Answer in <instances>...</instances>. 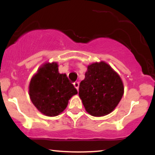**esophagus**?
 Segmentation results:
<instances>
[{
	"mask_svg": "<svg viewBox=\"0 0 155 155\" xmlns=\"http://www.w3.org/2000/svg\"><path fill=\"white\" fill-rule=\"evenodd\" d=\"M74 87H75V88L77 90H79V83L78 82V81H76V82L74 83Z\"/></svg>",
	"mask_w": 155,
	"mask_h": 155,
	"instance_id": "esophagus-1",
	"label": "esophagus"
}]
</instances>
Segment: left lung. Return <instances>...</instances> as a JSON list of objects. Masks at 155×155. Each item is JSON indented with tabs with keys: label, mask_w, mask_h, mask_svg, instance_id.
I'll use <instances>...</instances> for the list:
<instances>
[{
	"label": "left lung",
	"mask_w": 155,
	"mask_h": 155,
	"mask_svg": "<svg viewBox=\"0 0 155 155\" xmlns=\"http://www.w3.org/2000/svg\"><path fill=\"white\" fill-rule=\"evenodd\" d=\"M124 94L120 76L105 62L88 65L85 78L79 84V95L85 110L94 117L114 111Z\"/></svg>",
	"instance_id": "1"
}]
</instances>
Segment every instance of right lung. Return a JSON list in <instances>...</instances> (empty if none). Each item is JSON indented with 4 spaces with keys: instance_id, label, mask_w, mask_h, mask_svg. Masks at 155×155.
<instances>
[{
    "instance_id": "right-lung-1",
    "label": "right lung",
    "mask_w": 155,
    "mask_h": 155,
    "mask_svg": "<svg viewBox=\"0 0 155 155\" xmlns=\"http://www.w3.org/2000/svg\"><path fill=\"white\" fill-rule=\"evenodd\" d=\"M77 93L66 74H60L58 63L54 62L41 67L29 85L32 103L48 117L59 115L67 107L69 99Z\"/></svg>"
}]
</instances>
